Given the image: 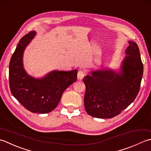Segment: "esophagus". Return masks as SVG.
Here are the masks:
<instances>
[{"label": "esophagus", "instance_id": "1", "mask_svg": "<svg viewBox=\"0 0 151 151\" xmlns=\"http://www.w3.org/2000/svg\"><path fill=\"white\" fill-rule=\"evenodd\" d=\"M85 75V73L83 71V70H79L78 71V79H82L84 78V76Z\"/></svg>", "mask_w": 151, "mask_h": 151}]
</instances>
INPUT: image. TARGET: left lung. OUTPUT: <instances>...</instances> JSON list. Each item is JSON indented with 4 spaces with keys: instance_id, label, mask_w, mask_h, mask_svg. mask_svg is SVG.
I'll use <instances>...</instances> for the list:
<instances>
[{
    "instance_id": "left-lung-1",
    "label": "left lung",
    "mask_w": 151,
    "mask_h": 151,
    "mask_svg": "<svg viewBox=\"0 0 151 151\" xmlns=\"http://www.w3.org/2000/svg\"><path fill=\"white\" fill-rule=\"evenodd\" d=\"M128 42L121 72L97 70L84 78V105L89 115L100 119L114 117L130 106L137 96L143 65L137 44Z\"/></svg>"
}]
</instances>
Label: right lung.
Here are the masks:
<instances>
[{"label": "right lung", "mask_w": 151, "mask_h": 151, "mask_svg": "<svg viewBox=\"0 0 151 151\" xmlns=\"http://www.w3.org/2000/svg\"><path fill=\"white\" fill-rule=\"evenodd\" d=\"M35 35L32 30L19 40L9 65V84L12 94L24 107L44 114L55 109L64 91L76 81L78 70H55L40 79L27 74L23 68V52Z\"/></svg>", "instance_id": "add662e5"}]
</instances>
